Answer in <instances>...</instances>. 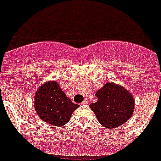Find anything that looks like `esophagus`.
Instances as JSON below:
<instances>
[{
  "mask_svg": "<svg viewBox=\"0 0 161 161\" xmlns=\"http://www.w3.org/2000/svg\"><path fill=\"white\" fill-rule=\"evenodd\" d=\"M88 103H89V99H88V98L84 99V102H82V104H84V105H87V104H88Z\"/></svg>",
  "mask_w": 161,
  "mask_h": 161,
  "instance_id": "34e87169",
  "label": "esophagus"
}]
</instances>
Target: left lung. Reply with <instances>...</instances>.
<instances>
[{"label": "left lung", "mask_w": 161, "mask_h": 161, "mask_svg": "<svg viewBox=\"0 0 161 161\" xmlns=\"http://www.w3.org/2000/svg\"><path fill=\"white\" fill-rule=\"evenodd\" d=\"M97 102L90 108L95 113L99 123L108 128L115 129L133 115L135 102L133 96L124 87L107 83L96 92Z\"/></svg>", "instance_id": "left-lung-1"}]
</instances>
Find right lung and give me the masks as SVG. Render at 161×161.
<instances>
[{
	"instance_id": "1",
	"label": "right lung",
	"mask_w": 161,
	"mask_h": 161,
	"mask_svg": "<svg viewBox=\"0 0 161 161\" xmlns=\"http://www.w3.org/2000/svg\"><path fill=\"white\" fill-rule=\"evenodd\" d=\"M34 106L42 121L55 126L65 125L79 107L65 96L56 81H47L39 87L36 92Z\"/></svg>"
}]
</instances>
